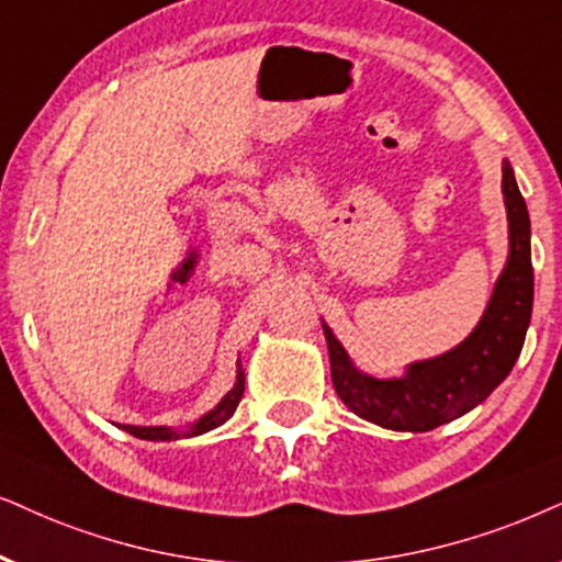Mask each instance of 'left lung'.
I'll return each instance as SVG.
<instances>
[{"mask_svg":"<svg viewBox=\"0 0 562 562\" xmlns=\"http://www.w3.org/2000/svg\"><path fill=\"white\" fill-rule=\"evenodd\" d=\"M501 189L508 215V259L485 314L464 342L438 358L409 363L400 379H375L355 368L342 342L322 322L334 392L358 417L386 430L428 432L485 402L510 373L531 322L535 269L529 210L508 160H503Z\"/></svg>","mask_w":562,"mask_h":562,"instance_id":"left-lung-1","label":"left lung"}]
</instances>
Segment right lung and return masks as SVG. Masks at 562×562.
Instances as JSON below:
<instances>
[{
	"mask_svg": "<svg viewBox=\"0 0 562 562\" xmlns=\"http://www.w3.org/2000/svg\"><path fill=\"white\" fill-rule=\"evenodd\" d=\"M236 366H238L236 383H233L231 392L225 394L223 400H220L210 412H204V415L199 417L196 423H189L183 430H179V428H168V425H155V428H142V425H122V430H126V432H130V436H134V438H142V440H179V438L202 436V432L220 428V425L231 420L233 412H236V407H238L240 396H244L246 375H244V368H240V360H238Z\"/></svg>",
	"mask_w": 562,
	"mask_h": 562,
	"instance_id": "obj_1",
	"label": "right lung"
}]
</instances>
